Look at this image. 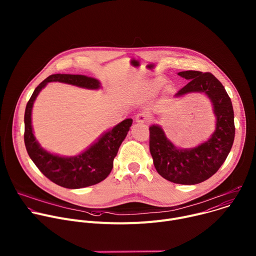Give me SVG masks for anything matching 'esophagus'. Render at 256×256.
Masks as SVG:
<instances>
[{
	"label": "esophagus",
	"instance_id": "esophagus-1",
	"mask_svg": "<svg viewBox=\"0 0 256 256\" xmlns=\"http://www.w3.org/2000/svg\"><path fill=\"white\" fill-rule=\"evenodd\" d=\"M149 120H150V116H149L148 114H146V112H140L136 116V122L146 124V122H149Z\"/></svg>",
	"mask_w": 256,
	"mask_h": 256
}]
</instances>
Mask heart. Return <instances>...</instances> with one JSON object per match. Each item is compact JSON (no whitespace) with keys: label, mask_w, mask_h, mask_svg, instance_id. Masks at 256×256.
I'll use <instances>...</instances> for the list:
<instances>
[{"label":"heart","mask_w":256,"mask_h":256,"mask_svg":"<svg viewBox=\"0 0 256 256\" xmlns=\"http://www.w3.org/2000/svg\"><path fill=\"white\" fill-rule=\"evenodd\" d=\"M163 83H164L163 79H158V80H156V81L154 82V87L158 88V87H160V86H161Z\"/></svg>","instance_id":"b5f03b06"}]
</instances>
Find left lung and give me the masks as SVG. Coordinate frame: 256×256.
Masks as SVG:
<instances>
[{
  "label": "left lung",
  "mask_w": 256,
  "mask_h": 256,
  "mask_svg": "<svg viewBox=\"0 0 256 256\" xmlns=\"http://www.w3.org/2000/svg\"><path fill=\"white\" fill-rule=\"evenodd\" d=\"M188 83L175 97L188 93H204L212 103L216 130L204 142L192 149H179L158 124L150 126V152L157 172L178 184H198L212 176L228 157L235 138L234 112L231 99L222 83L210 72H179Z\"/></svg>",
  "instance_id": "8db88e82"
}]
</instances>
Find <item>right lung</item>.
I'll return each mask as SVG.
<instances>
[{"label":"right lung","instance_id":"1","mask_svg":"<svg viewBox=\"0 0 256 256\" xmlns=\"http://www.w3.org/2000/svg\"><path fill=\"white\" fill-rule=\"evenodd\" d=\"M50 82H60L92 90L100 88L98 80L84 75L54 74L42 81L35 88L25 108L24 142L27 153L42 173L60 186L75 190L97 184L112 172L114 160L132 126V120L126 118L104 132L90 148L77 156L54 155L42 148L33 134L31 124L33 103Z\"/></svg>","mask_w":256,"mask_h":256}]
</instances>
